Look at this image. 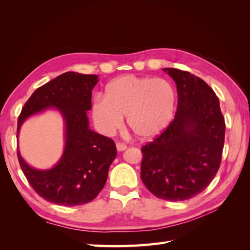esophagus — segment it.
<instances>
[{
  "mask_svg": "<svg viewBox=\"0 0 250 250\" xmlns=\"http://www.w3.org/2000/svg\"><path fill=\"white\" fill-rule=\"evenodd\" d=\"M116 146H117V149H118V151H123V150H125L126 148H127V146L125 145L124 143H117L116 144Z\"/></svg>",
  "mask_w": 250,
  "mask_h": 250,
  "instance_id": "obj_1",
  "label": "esophagus"
}]
</instances>
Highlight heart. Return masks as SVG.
Instances as JSON below:
<instances>
[{
	"label": "heart",
	"instance_id": "obj_1",
	"mask_svg": "<svg viewBox=\"0 0 250 250\" xmlns=\"http://www.w3.org/2000/svg\"><path fill=\"white\" fill-rule=\"evenodd\" d=\"M176 93L163 78L125 75L110 81L104 96L97 95L92 104V117L103 134L110 135L122 126L140 140L161 134L173 118Z\"/></svg>",
	"mask_w": 250,
	"mask_h": 250
}]
</instances>
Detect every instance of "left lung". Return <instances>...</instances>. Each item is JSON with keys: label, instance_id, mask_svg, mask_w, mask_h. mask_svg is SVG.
<instances>
[{"label": "left lung", "instance_id": "1", "mask_svg": "<svg viewBox=\"0 0 250 250\" xmlns=\"http://www.w3.org/2000/svg\"><path fill=\"white\" fill-rule=\"evenodd\" d=\"M163 70L176 83L177 110L167 129L142 147L141 177L157 198L183 201L201 193L217 174L225 122L208 83L187 71Z\"/></svg>", "mask_w": 250, "mask_h": 250}]
</instances>
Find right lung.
Returning <instances> with one entry per match:
<instances>
[{"label":"right lung","mask_w":250,"mask_h":250,"mask_svg":"<svg viewBox=\"0 0 250 250\" xmlns=\"http://www.w3.org/2000/svg\"><path fill=\"white\" fill-rule=\"evenodd\" d=\"M97 75L66 72L37 88L22 107L18 133L25 120L54 107L64 121L65 145L62 158L48 170L34 169L18 158L28 183L41 197L59 206L75 207L94 200L107 180L117 156L111 139L89 129L86 112L92 108V89Z\"/></svg>","instance_id":"obj_1"}]
</instances>
